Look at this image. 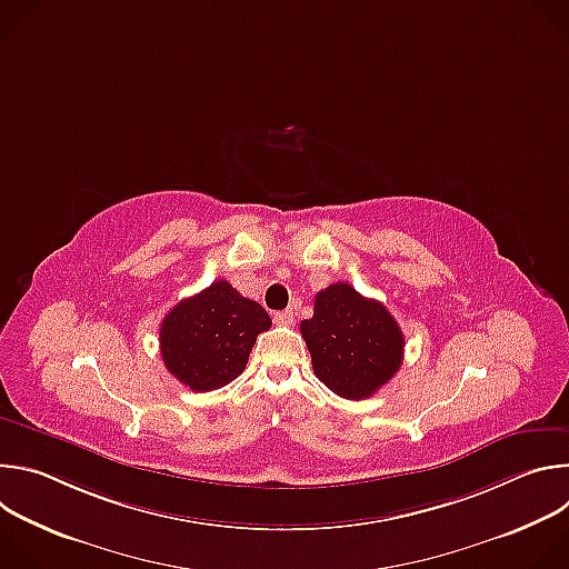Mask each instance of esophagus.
I'll return each mask as SVG.
<instances>
[{
    "label": "esophagus",
    "instance_id": "esophagus-1",
    "mask_svg": "<svg viewBox=\"0 0 569 569\" xmlns=\"http://www.w3.org/2000/svg\"><path fill=\"white\" fill-rule=\"evenodd\" d=\"M292 319H295L292 310H281L274 315V323H279V327H290Z\"/></svg>",
    "mask_w": 569,
    "mask_h": 569
}]
</instances>
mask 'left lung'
I'll list each match as a JSON object with an SVG mask.
<instances>
[{
	"mask_svg": "<svg viewBox=\"0 0 569 569\" xmlns=\"http://www.w3.org/2000/svg\"><path fill=\"white\" fill-rule=\"evenodd\" d=\"M315 376L349 400L373 396L402 365L405 338L398 321L376 299L349 283H333L315 297V312L301 321Z\"/></svg>",
	"mask_w": 569,
	"mask_h": 569,
	"instance_id": "1",
	"label": "left lung"
}]
</instances>
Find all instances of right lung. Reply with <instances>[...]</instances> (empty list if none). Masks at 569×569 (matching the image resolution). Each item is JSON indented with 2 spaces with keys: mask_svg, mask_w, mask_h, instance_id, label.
<instances>
[{
  "mask_svg": "<svg viewBox=\"0 0 569 569\" xmlns=\"http://www.w3.org/2000/svg\"><path fill=\"white\" fill-rule=\"evenodd\" d=\"M270 327L261 303L220 279L161 319V360L191 391H211L242 373L259 333Z\"/></svg>",
  "mask_w": 569,
  "mask_h": 569,
  "instance_id": "obj_1",
  "label": "right lung"
}]
</instances>
